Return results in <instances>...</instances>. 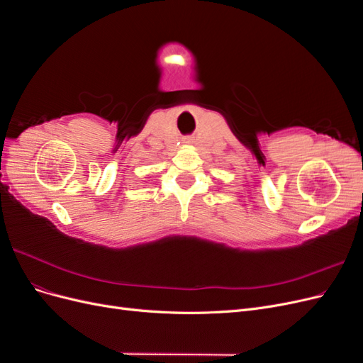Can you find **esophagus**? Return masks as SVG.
<instances>
[{
  "instance_id": "34e87169",
  "label": "esophagus",
  "mask_w": 363,
  "mask_h": 363,
  "mask_svg": "<svg viewBox=\"0 0 363 363\" xmlns=\"http://www.w3.org/2000/svg\"><path fill=\"white\" fill-rule=\"evenodd\" d=\"M191 142H192V140H191L189 138H186V139H184V144H191Z\"/></svg>"
}]
</instances>
